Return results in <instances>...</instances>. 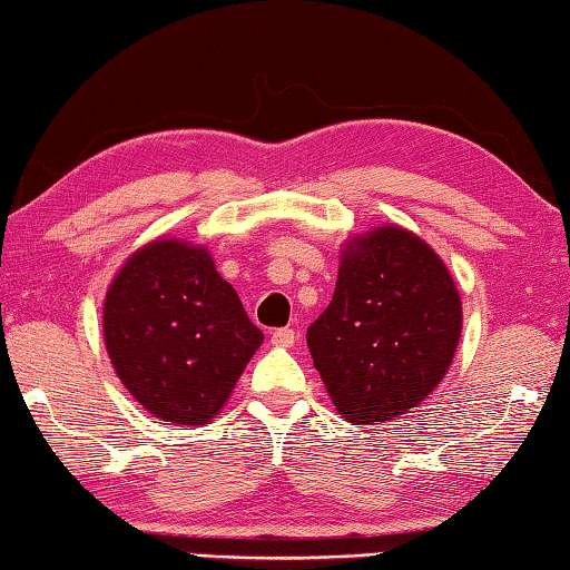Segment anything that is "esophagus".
I'll return each mask as SVG.
<instances>
[{
    "label": "esophagus",
    "mask_w": 570,
    "mask_h": 570,
    "mask_svg": "<svg viewBox=\"0 0 570 570\" xmlns=\"http://www.w3.org/2000/svg\"><path fill=\"white\" fill-rule=\"evenodd\" d=\"M295 340H297L295 330H289V327H281V330H275L273 335H271V342H273L275 347H293V345H295Z\"/></svg>",
    "instance_id": "obj_1"
}]
</instances>
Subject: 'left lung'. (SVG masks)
<instances>
[{
    "mask_svg": "<svg viewBox=\"0 0 570 570\" xmlns=\"http://www.w3.org/2000/svg\"><path fill=\"white\" fill-rule=\"evenodd\" d=\"M461 337V297L419 235L384 225L345 243L332 303L307 327L335 410L357 424L390 422L444 380Z\"/></svg>",
    "mask_w": 570,
    "mask_h": 570,
    "instance_id": "8db88e82",
    "label": "left lung"
}]
</instances>
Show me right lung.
Segmentation results:
<instances>
[{
	"label": "right lung",
	"instance_id": "add662e5",
	"mask_svg": "<svg viewBox=\"0 0 570 570\" xmlns=\"http://www.w3.org/2000/svg\"><path fill=\"white\" fill-rule=\"evenodd\" d=\"M104 342L118 380L164 422L208 424L228 402L263 332L206 248L154 240L116 273Z\"/></svg>",
	"mask_w": 570,
	"mask_h": 570
}]
</instances>
